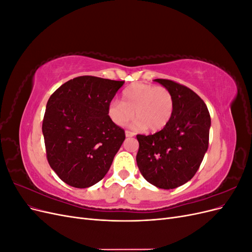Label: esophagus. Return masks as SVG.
Returning <instances> with one entry per match:
<instances>
[{
  "mask_svg": "<svg viewBox=\"0 0 252 252\" xmlns=\"http://www.w3.org/2000/svg\"><path fill=\"white\" fill-rule=\"evenodd\" d=\"M125 135L127 136V138H131V136L134 135V133L131 132V131H129V130H126V131H125Z\"/></svg>",
  "mask_w": 252,
  "mask_h": 252,
  "instance_id": "obj_1",
  "label": "esophagus"
}]
</instances>
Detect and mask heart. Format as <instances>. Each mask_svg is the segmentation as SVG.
Wrapping results in <instances>:
<instances>
[{
    "label": "heart",
    "instance_id": "b5f03b06",
    "mask_svg": "<svg viewBox=\"0 0 252 252\" xmlns=\"http://www.w3.org/2000/svg\"><path fill=\"white\" fill-rule=\"evenodd\" d=\"M174 98L170 90L150 84L134 83L122 95V101H112L108 116L114 124L125 126L135 117L132 128L146 129L152 132L162 130L173 116Z\"/></svg>",
    "mask_w": 252,
    "mask_h": 252
}]
</instances>
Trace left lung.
I'll return each instance as SVG.
<instances>
[{"mask_svg":"<svg viewBox=\"0 0 252 252\" xmlns=\"http://www.w3.org/2000/svg\"><path fill=\"white\" fill-rule=\"evenodd\" d=\"M170 90L173 116L161 131L138 134L136 164L144 179L162 189H173L191 180L208 149L210 114L191 89L170 80L156 79Z\"/></svg>","mask_w":252,"mask_h":252,"instance_id":"left-lung-1","label":"left lung"}]
</instances>
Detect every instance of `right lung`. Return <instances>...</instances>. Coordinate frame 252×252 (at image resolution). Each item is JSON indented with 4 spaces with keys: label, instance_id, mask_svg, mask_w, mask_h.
Masks as SVG:
<instances>
[{
    "label": "right lung",
    "instance_id": "add662e5",
    "mask_svg": "<svg viewBox=\"0 0 252 252\" xmlns=\"http://www.w3.org/2000/svg\"><path fill=\"white\" fill-rule=\"evenodd\" d=\"M124 83L83 75L49 97L42 126L45 147L50 167L66 184L87 188L108 172L125 140L108 106Z\"/></svg>",
    "mask_w": 252,
    "mask_h": 252
}]
</instances>
